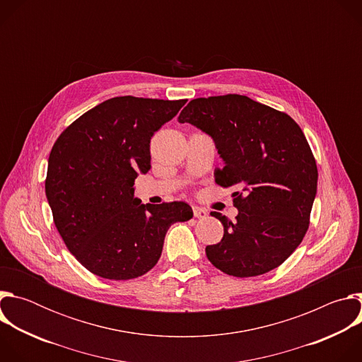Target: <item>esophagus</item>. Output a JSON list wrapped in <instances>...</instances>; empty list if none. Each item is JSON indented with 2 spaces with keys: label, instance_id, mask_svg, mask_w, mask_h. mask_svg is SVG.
Here are the masks:
<instances>
[{
  "label": "esophagus",
  "instance_id": "obj_1",
  "mask_svg": "<svg viewBox=\"0 0 362 362\" xmlns=\"http://www.w3.org/2000/svg\"><path fill=\"white\" fill-rule=\"evenodd\" d=\"M193 215L197 219H204V218H208L209 214H208V211H206V209L199 208V206H193Z\"/></svg>",
  "mask_w": 362,
  "mask_h": 362
}]
</instances>
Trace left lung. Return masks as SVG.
<instances>
[{
  "label": "left lung",
  "instance_id": "1",
  "mask_svg": "<svg viewBox=\"0 0 362 362\" xmlns=\"http://www.w3.org/2000/svg\"><path fill=\"white\" fill-rule=\"evenodd\" d=\"M177 120L214 137L225 162L215 182L238 190L233 222L211 214L222 222L223 238L206 246L208 259L238 278L282 265L309 228L318 185L317 162L300 127L286 113L240 94L194 98Z\"/></svg>",
  "mask_w": 362,
  "mask_h": 362
}]
</instances>
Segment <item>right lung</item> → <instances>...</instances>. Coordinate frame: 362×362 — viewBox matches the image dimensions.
<instances>
[{"mask_svg":"<svg viewBox=\"0 0 362 362\" xmlns=\"http://www.w3.org/2000/svg\"><path fill=\"white\" fill-rule=\"evenodd\" d=\"M187 100L113 97L74 120L48 158L45 194L67 249L105 279L158 264L168 229L192 219L185 202L141 204L134 179L150 169V139Z\"/></svg>","mask_w":362,"mask_h":362,"instance_id":"right-lung-1","label":"right lung"}]
</instances>
